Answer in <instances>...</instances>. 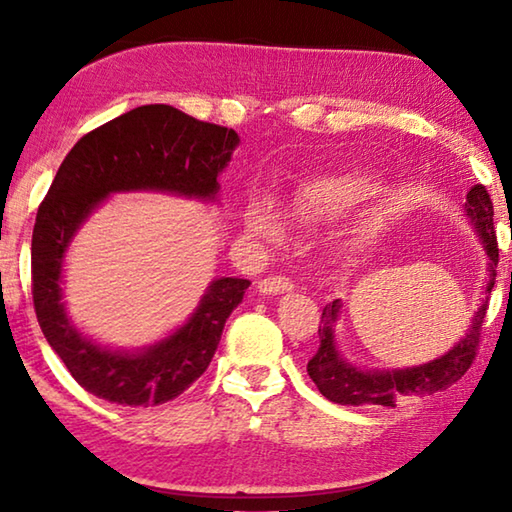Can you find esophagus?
<instances>
[{
  "label": "esophagus",
  "mask_w": 512,
  "mask_h": 512,
  "mask_svg": "<svg viewBox=\"0 0 512 512\" xmlns=\"http://www.w3.org/2000/svg\"><path fill=\"white\" fill-rule=\"evenodd\" d=\"M291 289H293V282L287 275L264 277V280L257 284V291L262 293V296H277V293H289Z\"/></svg>",
  "instance_id": "obj_1"
}]
</instances>
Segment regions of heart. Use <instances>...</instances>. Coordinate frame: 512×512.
I'll return each mask as SVG.
<instances>
[{"mask_svg":"<svg viewBox=\"0 0 512 512\" xmlns=\"http://www.w3.org/2000/svg\"><path fill=\"white\" fill-rule=\"evenodd\" d=\"M375 192V180L366 173H343L311 180L298 189L291 214L302 221H329L366 201ZM246 232L253 239L277 241L284 235L280 214L268 201H253L244 214Z\"/></svg>","mask_w":512,"mask_h":512,"instance_id":"b5f03b06","label":"heart"}]
</instances>
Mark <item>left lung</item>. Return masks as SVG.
Masks as SVG:
<instances>
[{
	"label": "left lung",
	"instance_id": "1",
	"mask_svg": "<svg viewBox=\"0 0 512 512\" xmlns=\"http://www.w3.org/2000/svg\"><path fill=\"white\" fill-rule=\"evenodd\" d=\"M463 212L467 216V221L472 223L485 255H488V268H485L488 277H485L483 282L481 305L474 311L472 323L467 327L463 339H458V343H454V348L440 354L438 359L420 363V366L393 370L359 368L345 359L339 345H336L334 327L339 323L341 316V300L329 302L323 309V316H320V348L307 363L309 377L314 379L318 391L323 393L329 402L345 406H395L397 397L402 395L424 397L445 391V388L456 384V381L465 375L467 368L472 366L476 345H479L485 309H488L490 291L495 287L497 280L499 248L495 237V223H492V214L495 212H492V201L483 185H474L470 192H467Z\"/></svg>",
	"mask_w": 512,
	"mask_h": 512
}]
</instances>
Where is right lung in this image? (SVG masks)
Wrapping results in <instances>:
<instances>
[{"instance_id": "1", "label": "right lung", "mask_w": 512, "mask_h": 512, "mask_svg": "<svg viewBox=\"0 0 512 512\" xmlns=\"http://www.w3.org/2000/svg\"><path fill=\"white\" fill-rule=\"evenodd\" d=\"M239 135L183 110L151 103L74 144L42 201L31 241L33 305L42 334L85 391L121 406L176 400L210 366L225 320L250 287L216 277L183 325L135 350L110 348L72 323L63 300L65 259L85 221L121 192H162L219 201V178Z\"/></svg>"}]
</instances>
